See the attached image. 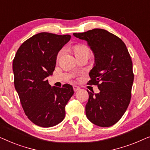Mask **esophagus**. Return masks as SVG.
Segmentation results:
<instances>
[{
  "mask_svg": "<svg viewBox=\"0 0 150 150\" xmlns=\"http://www.w3.org/2000/svg\"><path fill=\"white\" fill-rule=\"evenodd\" d=\"M73 89H74V91L76 92V91H78L79 90H80V87L77 85H74L73 86Z\"/></svg>",
  "mask_w": 150,
  "mask_h": 150,
  "instance_id": "esophagus-1",
  "label": "esophagus"
}]
</instances>
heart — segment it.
I'll use <instances>...</instances> for the list:
<instances>
[{
    "mask_svg": "<svg viewBox=\"0 0 150 150\" xmlns=\"http://www.w3.org/2000/svg\"><path fill=\"white\" fill-rule=\"evenodd\" d=\"M74 50L76 56L80 54V53H82L84 52H89V48H88L87 46H83V45H78V46H76L74 47ZM62 53H63V51H60V52H59L58 55H57V59H59V57L61 56Z\"/></svg>",
    "mask_w": 150,
    "mask_h": 150,
    "instance_id": "b5f03b06",
    "label": "heart"
}]
</instances>
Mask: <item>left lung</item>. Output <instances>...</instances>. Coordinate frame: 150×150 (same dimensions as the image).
Wrapping results in <instances>:
<instances>
[{
  "instance_id": "1",
  "label": "left lung",
  "mask_w": 150,
  "mask_h": 150,
  "mask_svg": "<svg viewBox=\"0 0 150 150\" xmlns=\"http://www.w3.org/2000/svg\"><path fill=\"white\" fill-rule=\"evenodd\" d=\"M73 35L87 41L95 57L88 84L97 85L100 91L87 90L86 115L96 126H111L122 118L130 102L134 81L130 55L124 42L106 30L94 28Z\"/></svg>"
}]
</instances>
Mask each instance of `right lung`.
Wrapping results in <instances>:
<instances>
[{"label":"right lung","mask_w":150,"mask_h":150,"mask_svg":"<svg viewBox=\"0 0 150 150\" xmlns=\"http://www.w3.org/2000/svg\"><path fill=\"white\" fill-rule=\"evenodd\" d=\"M69 35L40 33L26 40L13 61L14 86L28 118L39 126L49 128L62 122L65 107L73 96L72 86L51 87L58 52L70 40Z\"/></svg>","instance_id":"add662e5"}]
</instances>
